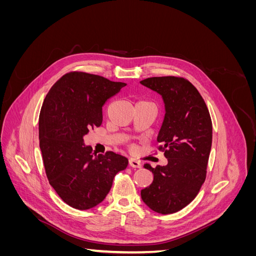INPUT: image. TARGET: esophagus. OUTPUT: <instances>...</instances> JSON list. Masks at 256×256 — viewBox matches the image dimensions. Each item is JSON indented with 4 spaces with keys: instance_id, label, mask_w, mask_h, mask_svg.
Listing matches in <instances>:
<instances>
[{
    "instance_id": "1",
    "label": "esophagus",
    "mask_w": 256,
    "mask_h": 256,
    "mask_svg": "<svg viewBox=\"0 0 256 256\" xmlns=\"http://www.w3.org/2000/svg\"><path fill=\"white\" fill-rule=\"evenodd\" d=\"M129 166L130 168H141V164L138 161L134 160V159H129Z\"/></svg>"
}]
</instances>
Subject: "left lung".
I'll use <instances>...</instances> for the list:
<instances>
[{"label": "left lung", "instance_id": "8db88e82", "mask_svg": "<svg viewBox=\"0 0 256 256\" xmlns=\"http://www.w3.org/2000/svg\"><path fill=\"white\" fill-rule=\"evenodd\" d=\"M164 100V118L157 141L164 150L166 166L144 168L152 182L141 190L152 210L168 214L191 203L202 187L212 141V125L206 104L193 85L177 76H154L140 82Z\"/></svg>", "mask_w": 256, "mask_h": 256}]
</instances>
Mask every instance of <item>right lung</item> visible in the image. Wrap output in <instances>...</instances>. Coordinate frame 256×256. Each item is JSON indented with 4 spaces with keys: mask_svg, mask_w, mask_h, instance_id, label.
Masks as SVG:
<instances>
[{
    "mask_svg": "<svg viewBox=\"0 0 256 256\" xmlns=\"http://www.w3.org/2000/svg\"><path fill=\"white\" fill-rule=\"evenodd\" d=\"M125 83L85 72H69L48 92L40 114V147L48 180L64 202L86 210L109 193L128 159L113 152H92L84 144L90 129L102 122V106Z\"/></svg>",
    "mask_w": 256,
    "mask_h": 256,
    "instance_id": "add662e5",
    "label": "right lung"
}]
</instances>
